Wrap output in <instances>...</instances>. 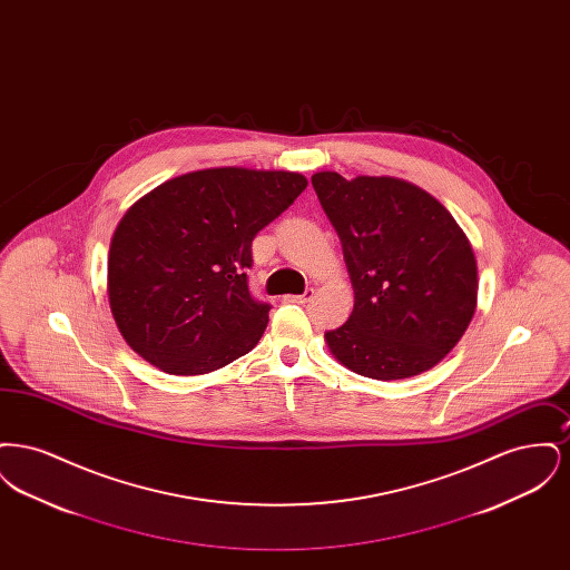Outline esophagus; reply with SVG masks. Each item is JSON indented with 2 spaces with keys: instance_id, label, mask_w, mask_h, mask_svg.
Here are the masks:
<instances>
[{
  "instance_id": "34e87169",
  "label": "esophagus",
  "mask_w": 570,
  "mask_h": 570,
  "mask_svg": "<svg viewBox=\"0 0 570 570\" xmlns=\"http://www.w3.org/2000/svg\"><path fill=\"white\" fill-rule=\"evenodd\" d=\"M288 301H293V303H307V301H312L314 298V288H307L303 295H291V297H286Z\"/></svg>"
}]
</instances>
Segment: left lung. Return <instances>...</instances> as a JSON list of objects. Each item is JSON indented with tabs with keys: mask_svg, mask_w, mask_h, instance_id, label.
I'll return each instance as SVG.
<instances>
[{
	"mask_svg": "<svg viewBox=\"0 0 570 570\" xmlns=\"http://www.w3.org/2000/svg\"><path fill=\"white\" fill-rule=\"evenodd\" d=\"M312 186L342 242L354 291L351 318L325 333L328 351L365 379L432 370L476 309V258L460 224L404 179L348 181L323 170Z\"/></svg>",
	"mask_w": 570,
	"mask_h": 570,
	"instance_id": "obj_1",
	"label": "left lung"
}]
</instances>
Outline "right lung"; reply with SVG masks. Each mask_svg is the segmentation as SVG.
I'll use <instances>...</instances> for the list:
<instances>
[{"label":"right lung","instance_id":"add662e5","mask_svg":"<svg viewBox=\"0 0 570 570\" xmlns=\"http://www.w3.org/2000/svg\"><path fill=\"white\" fill-rule=\"evenodd\" d=\"M307 179L237 166L194 170L145 194L109 252V303L128 346L175 376L219 370L249 353L269 303L247 288L254 237Z\"/></svg>","mask_w":570,"mask_h":570}]
</instances>
